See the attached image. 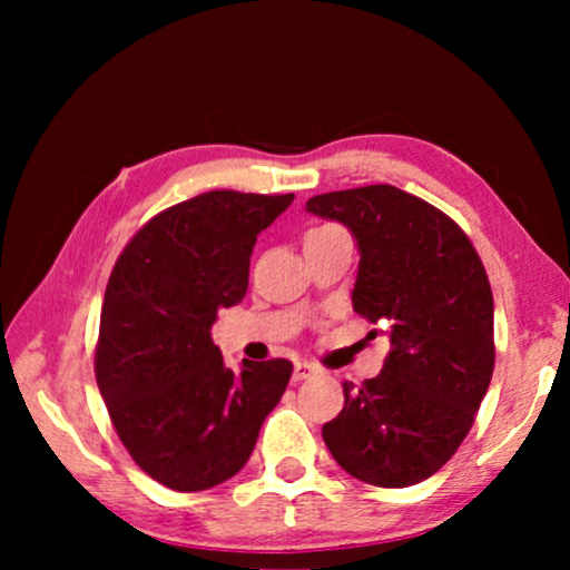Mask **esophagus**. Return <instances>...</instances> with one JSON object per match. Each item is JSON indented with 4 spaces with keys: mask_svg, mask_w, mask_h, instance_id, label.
<instances>
[{
    "mask_svg": "<svg viewBox=\"0 0 570 570\" xmlns=\"http://www.w3.org/2000/svg\"><path fill=\"white\" fill-rule=\"evenodd\" d=\"M314 374H316V366H314V364H308V362H304V360H296V362H294V380H296V382L314 377Z\"/></svg>",
    "mask_w": 570,
    "mask_h": 570,
    "instance_id": "obj_1",
    "label": "esophagus"
}]
</instances>
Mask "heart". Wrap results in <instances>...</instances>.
Returning <instances> with one entry per match:
<instances>
[{
	"mask_svg": "<svg viewBox=\"0 0 570 570\" xmlns=\"http://www.w3.org/2000/svg\"><path fill=\"white\" fill-rule=\"evenodd\" d=\"M326 226H330V224H326ZM316 228H322V226H316Z\"/></svg>",
	"mask_w": 570,
	"mask_h": 570,
	"instance_id": "obj_1",
	"label": "heart"
}]
</instances>
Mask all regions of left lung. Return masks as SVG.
Masks as SVG:
<instances>
[{
	"instance_id": "left-lung-1",
	"label": "left lung",
	"mask_w": 570,
	"mask_h": 570,
	"mask_svg": "<svg viewBox=\"0 0 570 570\" xmlns=\"http://www.w3.org/2000/svg\"><path fill=\"white\" fill-rule=\"evenodd\" d=\"M306 210L354 234V312L392 344L377 377L344 382V407L322 428L326 448L370 485L428 480L468 438L493 377L485 266L448 214L387 183L322 193Z\"/></svg>"
}]
</instances>
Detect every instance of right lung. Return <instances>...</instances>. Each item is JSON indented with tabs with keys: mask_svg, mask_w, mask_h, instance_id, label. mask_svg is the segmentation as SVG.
Returning a JSON list of instances; mask_svg holds the SVG:
<instances>
[{
	"mask_svg": "<svg viewBox=\"0 0 570 570\" xmlns=\"http://www.w3.org/2000/svg\"><path fill=\"white\" fill-rule=\"evenodd\" d=\"M294 193L208 190L153 216L105 288L95 380L125 450L160 485L196 493L246 465L292 377L288 360L228 370L210 340L246 296L256 236Z\"/></svg>",
	"mask_w": 570,
	"mask_h": 570,
	"instance_id": "add662e5",
	"label": "right lung"
}]
</instances>
